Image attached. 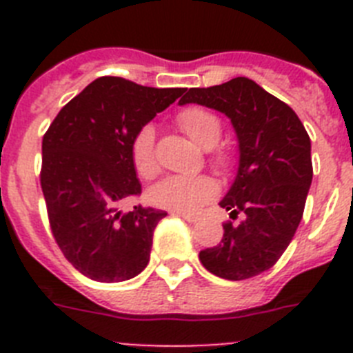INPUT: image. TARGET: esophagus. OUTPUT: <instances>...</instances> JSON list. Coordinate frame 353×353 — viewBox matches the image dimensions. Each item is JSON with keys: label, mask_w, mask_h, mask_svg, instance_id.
Instances as JSON below:
<instances>
[{"label": "esophagus", "mask_w": 353, "mask_h": 353, "mask_svg": "<svg viewBox=\"0 0 353 353\" xmlns=\"http://www.w3.org/2000/svg\"><path fill=\"white\" fill-rule=\"evenodd\" d=\"M174 215H179V217H182L183 221H187V223H196V221H199L198 215H191V214H179V212H174Z\"/></svg>", "instance_id": "esophagus-1"}]
</instances>
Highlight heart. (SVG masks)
<instances>
[{"mask_svg":"<svg viewBox=\"0 0 353 353\" xmlns=\"http://www.w3.org/2000/svg\"><path fill=\"white\" fill-rule=\"evenodd\" d=\"M180 129L201 148H214L221 139V121L215 114L201 108H187L176 118ZM132 164L143 179H154L159 171L155 157V130L152 125H145L134 134L130 143ZM217 166L224 168L230 164V155L226 152H214L212 155ZM217 196V183L205 174L199 176H182L171 174L162 182L155 183L148 192L150 203L164 210L192 214L207 205Z\"/></svg>","mask_w":353,"mask_h":353,"instance_id":"heart-1","label":"heart"}]
</instances>
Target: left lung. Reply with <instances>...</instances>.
<instances>
[{
    "label": "left lung",
    "mask_w": 353,
    "mask_h": 353,
    "mask_svg": "<svg viewBox=\"0 0 353 353\" xmlns=\"http://www.w3.org/2000/svg\"><path fill=\"white\" fill-rule=\"evenodd\" d=\"M180 105L199 104L226 114L239 143V168L219 201L236 226L224 224L223 240L199 252L208 272L242 281L276 263L304 214L313 180L311 141L288 104L248 77L210 88H191Z\"/></svg>",
    "instance_id": "obj_1"
}]
</instances>
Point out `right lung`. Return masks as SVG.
Wrapping results in <instances>:
<instances>
[{
    "label": "right lung",
    "instance_id": "1",
    "mask_svg": "<svg viewBox=\"0 0 353 353\" xmlns=\"http://www.w3.org/2000/svg\"><path fill=\"white\" fill-rule=\"evenodd\" d=\"M185 88H150L99 77L61 109L42 139V185L56 244L93 281L132 279L150 261L164 210H120L141 194L130 157L134 134Z\"/></svg>",
    "mask_w": 353,
    "mask_h": 353
}]
</instances>
